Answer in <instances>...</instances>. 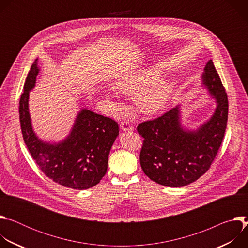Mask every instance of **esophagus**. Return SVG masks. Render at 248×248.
Here are the masks:
<instances>
[{
  "mask_svg": "<svg viewBox=\"0 0 248 248\" xmlns=\"http://www.w3.org/2000/svg\"><path fill=\"white\" fill-rule=\"evenodd\" d=\"M121 128H122V130H124V131H129V130H132V129H133V126L130 124V123H129L128 121L124 120V121H123V122L121 123Z\"/></svg>",
  "mask_w": 248,
  "mask_h": 248,
  "instance_id": "obj_1",
  "label": "esophagus"
}]
</instances>
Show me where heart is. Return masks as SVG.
Returning <instances> with one entry per match:
<instances>
[{"mask_svg": "<svg viewBox=\"0 0 248 248\" xmlns=\"http://www.w3.org/2000/svg\"><path fill=\"white\" fill-rule=\"evenodd\" d=\"M161 74L156 69L146 68L128 73L115 82L120 92L135 95L137 107L145 113L159 111L166 105L174 90V83L169 79H159ZM108 98H116V93L109 91Z\"/></svg>", "mask_w": 248, "mask_h": 248, "instance_id": "b5f03b06", "label": "heart"}]
</instances>
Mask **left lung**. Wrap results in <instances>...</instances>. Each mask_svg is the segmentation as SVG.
Listing matches in <instances>:
<instances>
[{
  "label": "left lung",
  "mask_w": 248,
  "mask_h": 248,
  "mask_svg": "<svg viewBox=\"0 0 248 248\" xmlns=\"http://www.w3.org/2000/svg\"><path fill=\"white\" fill-rule=\"evenodd\" d=\"M202 83L216 99L217 107L196 130L183 127L180 105L137 126L144 138L139 157L141 168L150 180L164 186L182 187L198 180L209 170L222 144L229 103L212 60L204 68Z\"/></svg>",
  "instance_id": "left-lung-1"
}]
</instances>
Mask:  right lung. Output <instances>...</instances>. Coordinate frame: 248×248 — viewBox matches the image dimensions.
<instances>
[{
	"label": "right lung",
	"instance_id": "1",
	"mask_svg": "<svg viewBox=\"0 0 248 248\" xmlns=\"http://www.w3.org/2000/svg\"><path fill=\"white\" fill-rule=\"evenodd\" d=\"M38 74L36 59L30 67L19 100L24 142L39 169L55 183L79 190L93 187L107 172L109 153L119 135V124L111 118L82 109L62 141L44 142L33 131L28 110L29 91L35 86Z\"/></svg>",
	"mask_w": 248,
	"mask_h": 248
}]
</instances>
